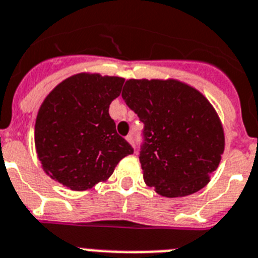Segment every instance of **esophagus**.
Here are the masks:
<instances>
[{
    "instance_id": "obj_1",
    "label": "esophagus",
    "mask_w": 258,
    "mask_h": 258,
    "mask_svg": "<svg viewBox=\"0 0 258 258\" xmlns=\"http://www.w3.org/2000/svg\"><path fill=\"white\" fill-rule=\"evenodd\" d=\"M125 140H127V142H128L130 144H131V146L134 147V136L133 135L127 136V138H125Z\"/></svg>"
}]
</instances>
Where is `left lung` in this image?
<instances>
[{"label": "left lung", "instance_id": "left-lung-1", "mask_svg": "<svg viewBox=\"0 0 258 258\" xmlns=\"http://www.w3.org/2000/svg\"><path fill=\"white\" fill-rule=\"evenodd\" d=\"M122 97L144 123V182L166 198L205 187L224 152V130L209 99L173 79L127 80Z\"/></svg>", "mask_w": 258, "mask_h": 258}]
</instances>
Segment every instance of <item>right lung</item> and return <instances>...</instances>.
Instances as JSON below:
<instances>
[{"label": "right lung", "instance_id": "right-lung-1", "mask_svg": "<svg viewBox=\"0 0 258 258\" xmlns=\"http://www.w3.org/2000/svg\"><path fill=\"white\" fill-rule=\"evenodd\" d=\"M124 79L73 75L45 97L35 122V148L52 179L75 191L106 181L118 162L134 153L109 114Z\"/></svg>", "mask_w": 258, "mask_h": 258}]
</instances>
